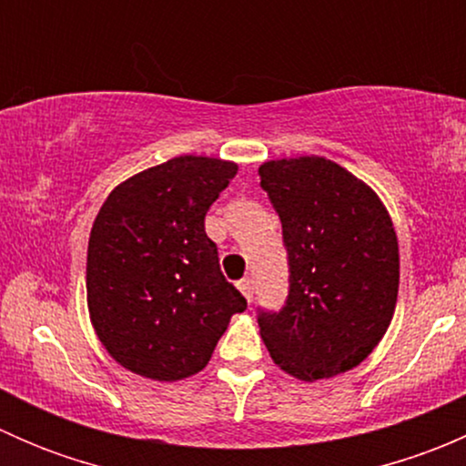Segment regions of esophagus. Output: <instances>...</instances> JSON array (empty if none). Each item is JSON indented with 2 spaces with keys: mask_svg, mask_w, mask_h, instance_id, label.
Instances as JSON below:
<instances>
[{
  "mask_svg": "<svg viewBox=\"0 0 466 466\" xmlns=\"http://www.w3.org/2000/svg\"><path fill=\"white\" fill-rule=\"evenodd\" d=\"M238 290L243 293V298L248 299V302H252V293H255V281L250 279V277H243L241 281H238Z\"/></svg>",
  "mask_w": 466,
  "mask_h": 466,
  "instance_id": "34e87169",
  "label": "esophagus"
}]
</instances>
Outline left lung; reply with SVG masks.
<instances>
[{
	"label": "left lung",
	"mask_w": 466,
	"mask_h": 466,
	"mask_svg": "<svg viewBox=\"0 0 466 466\" xmlns=\"http://www.w3.org/2000/svg\"><path fill=\"white\" fill-rule=\"evenodd\" d=\"M261 187L279 214L290 293L261 313L277 368L313 383L363 363L392 322L399 241L377 191L320 155L263 162Z\"/></svg>",
	"instance_id": "obj_1"
}]
</instances>
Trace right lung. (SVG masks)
Returning <instances> with one entry per match:
<instances>
[{
	"label": "right lung",
	"mask_w": 466,
	"mask_h": 466,
	"mask_svg": "<svg viewBox=\"0 0 466 466\" xmlns=\"http://www.w3.org/2000/svg\"><path fill=\"white\" fill-rule=\"evenodd\" d=\"M229 159L177 155L119 182L87 243V311L107 354L153 380L209 363L246 298L218 268L205 214L237 176Z\"/></svg>",
	"instance_id": "add662e5"
}]
</instances>
